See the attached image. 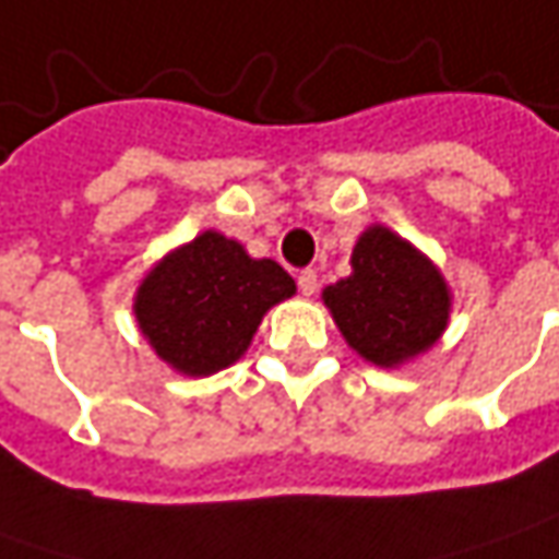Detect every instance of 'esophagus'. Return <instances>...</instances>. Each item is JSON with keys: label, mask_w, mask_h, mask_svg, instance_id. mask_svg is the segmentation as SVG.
I'll use <instances>...</instances> for the list:
<instances>
[{"label": "esophagus", "mask_w": 559, "mask_h": 559, "mask_svg": "<svg viewBox=\"0 0 559 559\" xmlns=\"http://www.w3.org/2000/svg\"><path fill=\"white\" fill-rule=\"evenodd\" d=\"M298 292L308 295V298L317 292V273H313V270H301V273H298Z\"/></svg>", "instance_id": "esophagus-1"}]
</instances>
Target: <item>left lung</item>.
I'll use <instances>...</instances> for the list:
<instances>
[{"label":"left lung","mask_w":559,"mask_h":559,"mask_svg":"<svg viewBox=\"0 0 559 559\" xmlns=\"http://www.w3.org/2000/svg\"><path fill=\"white\" fill-rule=\"evenodd\" d=\"M323 305L348 348L385 370L426 355L451 320V289L441 270L382 224L357 236L352 276L326 286Z\"/></svg>","instance_id":"1"}]
</instances>
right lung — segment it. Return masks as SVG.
<instances>
[{"instance_id": "1", "label": "right lung", "mask_w": 559, "mask_h": 559, "mask_svg": "<svg viewBox=\"0 0 559 559\" xmlns=\"http://www.w3.org/2000/svg\"><path fill=\"white\" fill-rule=\"evenodd\" d=\"M295 295V280L242 242L204 229L142 276L133 313L170 370L211 376L246 355L264 313Z\"/></svg>"}]
</instances>
